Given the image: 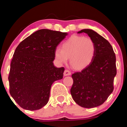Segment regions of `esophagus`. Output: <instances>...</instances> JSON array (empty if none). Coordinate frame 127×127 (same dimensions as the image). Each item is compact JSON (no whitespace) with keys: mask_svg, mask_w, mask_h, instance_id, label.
Returning a JSON list of instances; mask_svg holds the SVG:
<instances>
[{"mask_svg":"<svg viewBox=\"0 0 127 127\" xmlns=\"http://www.w3.org/2000/svg\"><path fill=\"white\" fill-rule=\"evenodd\" d=\"M71 74V72H70L69 70L66 69L64 70V76H70Z\"/></svg>","mask_w":127,"mask_h":127,"instance_id":"obj_1","label":"esophagus"}]
</instances>
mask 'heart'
Segmentation results:
<instances>
[{
	"instance_id": "b5f03b06",
	"label": "heart",
	"mask_w": 127,
	"mask_h": 127,
	"mask_svg": "<svg viewBox=\"0 0 127 127\" xmlns=\"http://www.w3.org/2000/svg\"><path fill=\"white\" fill-rule=\"evenodd\" d=\"M96 48L94 41L89 37L73 35L62 44V48L54 51L55 61L66 63L70 58V65L76 70L89 66L95 58Z\"/></svg>"
}]
</instances>
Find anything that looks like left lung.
I'll return each instance as SVG.
<instances>
[{
  "label": "left lung",
  "instance_id": "1",
  "mask_svg": "<svg viewBox=\"0 0 127 127\" xmlns=\"http://www.w3.org/2000/svg\"><path fill=\"white\" fill-rule=\"evenodd\" d=\"M77 33L87 34L95 43L96 51L89 66L72 75L73 84L70 94L79 106L92 108L102 104L113 91L116 57L108 41L94 30L83 29Z\"/></svg>",
  "mask_w": 127,
  "mask_h": 127
}]
</instances>
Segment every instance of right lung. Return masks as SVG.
I'll return each instance as SVG.
<instances>
[{
  "mask_svg": "<svg viewBox=\"0 0 127 127\" xmlns=\"http://www.w3.org/2000/svg\"><path fill=\"white\" fill-rule=\"evenodd\" d=\"M68 33L41 29L23 40L10 63L9 92L17 104L36 110L48 102L51 85L63 78L64 67L54 66V51Z\"/></svg>",
  "mask_w": 127,
  "mask_h": 127,
  "instance_id": "add662e5",
  "label": "right lung"
}]
</instances>
